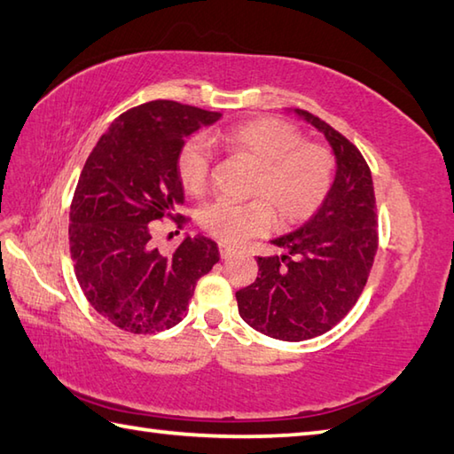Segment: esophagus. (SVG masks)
Listing matches in <instances>:
<instances>
[{"label":"esophagus","mask_w":454,"mask_h":454,"mask_svg":"<svg viewBox=\"0 0 454 454\" xmlns=\"http://www.w3.org/2000/svg\"><path fill=\"white\" fill-rule=\"evenodd\" d=\"M218 247H220V257H222V259H228V257H232V255L236 254V249L226 246V244H220Z\"/></svg>","instance_id":"34e87169"}]
</instances>
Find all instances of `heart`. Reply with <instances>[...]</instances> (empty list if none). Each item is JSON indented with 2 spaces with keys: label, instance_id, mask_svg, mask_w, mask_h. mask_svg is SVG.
Wrapping results in <instances>:
<instances>
[{
  "label": "heart",
  "instance_id": "b5f03b06",
  "mask_svg": "<svg viewBox=\"0 0 454 454\" xmlns=\"http://www.w3.org/2000/svg\"><path fill=\"white\" fill-rule=\"evenodd\" d=\"M228 152L244 156L257 166L249 202L218 199L200 210L199 222L208 234L226 244L263 232L273 213L281 224H296L322 205L333 177V156L322 144L304 142L293 122L262 117L234 124L215 137ZM212 163L208 142L192 137L177 156L181 185L192 195L207 189Z\"/></svg>",
  "mask_w": 454,
  "mask_h": 454
}]
</instances>
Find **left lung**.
Instances as JSON below:
<instances>
[{"mask_svg":"<svg viewBox=\"0 0 454 454\" xmlns=\"http://www.w3.org/2000/svg\"><path fill=\"white\" fill-rule=\"evenodd\" d=\"M324 134L335 177L320 208L294 232L271 239L281 255L257 257L255 283L236 293L244 322L281 341L330 332L355 306L379 247L372 176L361 152L316 114L291 109Z\"/></svg>","mask_w":454,"mask_h":454,"instance_id":"8db88e82","label":"left lung"}]
</instances>
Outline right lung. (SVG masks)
I'll return each mask as SVG.
<instances>
[{
  "label": "right lung",
  "mask_w": 454,
  "mask_h": 454,
  "mask_svg": "<svg viewBox=\"0 0 454 454\" xmlns=\"http://www.w3.org/2000/svg\"><path fill=\"white\" fill-rule=\"evenodd\" d=\"M220 117L176 101L144 103L114 119L85 161L70 210L74 271L90 304L124 332L179 324L197 281L218 263L205 236H185L163 255L152 232L185 200L177 176L185 138Z\"/></svg>",
  "instance_id": "1"
}]
</instances>
